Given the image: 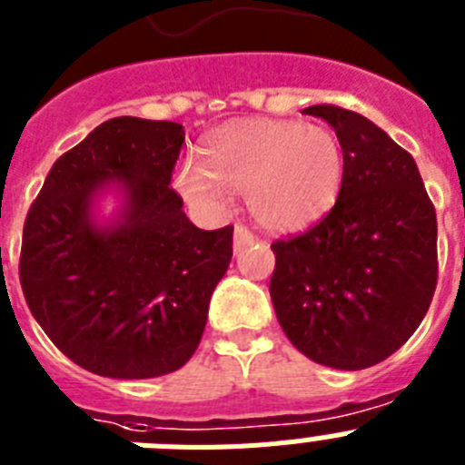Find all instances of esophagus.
Instances as JSON below:
<instances>
[{"mask_svg":"<svg viewBox=\"0 0 465 465\" xmlns=\"http://www.w3.org/2000/svg\"><path fill=\"white\" fill-rule=\"evenodd\" d=\"M253 240H256V237H253L252 230H246L244 225H235V232H232V249H235V252L249 246Z\"/></svg>","mask_w":465,"mask_h":465,"instance_id":"obj_1","label":"esophagus"}]
</instances>
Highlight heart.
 Wrapping results in <instances>:
<instances>
[{
    "label": "heart",
    "instance_id": "b5f03b06",
    "mask_svg": "<svg viewBox=\"0 0 465 465\" xmlns=\"http://www.w3.org/2000/svg\"><path fill=\"white\" fill-rule=\"evenodd\" d=\"M344 151L326 125L286 118H237L213 127L200 165H183L174 188L188 204L219 212L228 193H246L253 221L272 232H295L338 203Z\"/></svg>",
    "mask_w": 465,
    "mask_h": 465
}]
</instances>
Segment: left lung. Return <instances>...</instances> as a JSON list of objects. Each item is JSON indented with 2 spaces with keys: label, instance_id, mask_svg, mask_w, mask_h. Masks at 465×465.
Here are the masks:
<instances>
[{
  "label": "left lung",
  "instance_id": "obj_1",
  "mask_svg": "<svg viewBox=\"0 0 465 465\" xmlns=\"http://www.w3.org/2000/svg\"><path fill=\"white\" fill-rule=\"evenodd\" d=\"M344 151L338 203L322 223L274 242L270 295L298 351L363 371L408 342L438 282V221L412 155L356 111L307 106Z\"/></svg>",
  "mask_w": 465,
  "mask_h": 465
}]
</instances>
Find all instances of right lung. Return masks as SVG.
Masks as SVG:
<instances>
[{"label":"right lung","instance_id":"1","mask_svg":"<svg viewBox=\"0 0 465 465\" xmlns=\"http://www.w3.org/2000/svg\"><path fill=\"white\" fill-rule=\"evenodd\" d=\"M186 139L172 121L118 116L55 160L23 230L20 283L60 351L102 377L179 371L232 258V228L200 230L170 188ZM106 194L117 212L96 216Z\"/></svg>","mask_w":465,"mask_h":465}]
</instances>
